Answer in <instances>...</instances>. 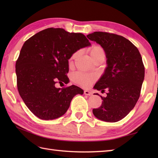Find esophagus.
<instances>
[{"mask_svg": "<svg viewBox=\"0 0 158 158\" xmlns=\"http://www.w3.org/2000/svg\"><path fill=\"white\" fill-rule=\"evenodd\" d=\"M84 94L88 95V96H92V92L89 91V90H85V91H84Z\"/></svg>", "mask_w": 158, "mask_h": 158, "instance_id": "1", "label": "esophagus"}]
</instances>
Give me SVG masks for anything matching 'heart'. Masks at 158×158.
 <instances>
[{
  "instance_id": "b5f03b06",
  "label": "heart",
  "mask_w": 158,
  "mask_h": 158,
  "mask_svg": "<svg viewBox=\"0 0 158 158\" xmlns=\"http://www.w3.org/2000/svg\"><path fill=\"white\" fill-rule=\"evenodd\" d=\"M89 53L92 59L96 58L97 56H105V52H104L103 49L100 46H94L93 48L90 49ZM78 54L79 52H75L72 56L70 60L75 59L76 57L78 56ZM72 78L74 81L79 83V84L84 87H88L95 81L96 77L94 75H86V74H83L81 73H76L73 75Z\"/></svg>"
}]
</instances>
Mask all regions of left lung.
<instances>
[{
  "instance_id": "obj_1",
  "label": "left lung",
  "mask_w": 158,
  "mask_h": 158,
  "mask_svg": "<svg viewBox=\"0 0 158 158\" xmlns=\"http://www.w3.org/2000/svg\"><path fill=\"white\" fill-rule=\"evenodd\" d=\"M90 41L102 47L106 58V67L94 87L101 92L102 105L92 112L97 119L116 122L124 118L138 101L145 77L142 57L139 49L122 36L94 32L87 35ZM96 95H98L96 94Z\"/></svg>"
}]
</instances>
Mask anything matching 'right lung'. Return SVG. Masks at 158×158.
Instances as JSON below:
<instances>
[{
	"mask_svg": "<svg viewBox=\"0 0 158 158\" xmlns=\"http://www.w3.org/2000/svg\"><path fill=\"white\" fill-rule=\"evenodd\" d=\"M91 46L82 33H70L63 28H47L28 39L15 64L20 96L39 118L52 120L62 116L70 102L83 90L72 85L56 88L57 82L69 83V60L80 49Z\"/></svg>",
	"mask_w": 158,
	"mask_h": 158,
	"instance_id": "add662e5",
	"label": "right lung"
}]
</instances>
